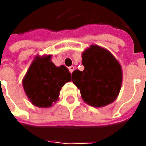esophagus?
<instances>
[{"label": "esophagus", "mask_w": 146, "mask_h": 146, "mask_svg": "<svg viewBox=\"0 0 146 146\" xmlns=\"http://www.w3.org/2000/svg\"><path fill=\"white\" fill-rule=\"evenodd\" d=\"M74 70H75V66H71L69 67V70H70V73H72V72L74 71Z\"/></svg>", "instance_id": "34e87169"}]
</instances>
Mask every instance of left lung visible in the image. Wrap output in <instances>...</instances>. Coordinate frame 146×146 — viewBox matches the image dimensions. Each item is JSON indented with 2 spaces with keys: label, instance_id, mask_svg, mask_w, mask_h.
Wrapping results in <instances>:
<instances>
[{
  "label": "left lung",
  "instance_id": "left-lung-1",
  "mask_svg": "<svg viewBox=\"0 0 146 146\" xmlns=\"http://www.w3.org/2000/svg\"><path fill=\"white\" fill-rule=\"evenodd\" d=\"M84 70L72 73V82L80 91L88 105L99 108L112 103L118 98L123 71L115 56L99 45L92 44L82 53Z\"/></svg>",
  "mask_w": 146,
  "mask_h": 146
}]
</instances>
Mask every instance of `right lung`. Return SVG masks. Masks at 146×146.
Instances as JSON below:
<instances>
[{
  "label": "right lung",
  "instance_id": "1",
  "mask_svg": "<svg viewBox=\"0 0 146 146\" xmlns=\"http://www.w3.org/2000/svg\"><path fill=\"white\" fill-rule=\"evenodd\" d=\"M52 55H37L23 79V87L32 105L40 108L51 107L58 101L60 90L71 81V74L63 66H56Z\"/></svg>",
  "mask_w": 146,
  "mask_h": 146
}]
</instances>
